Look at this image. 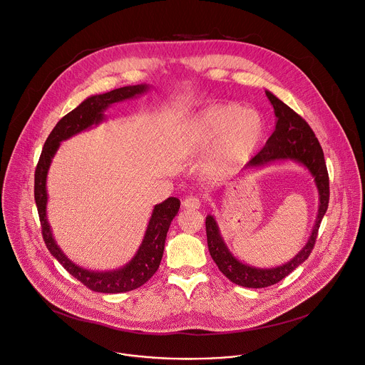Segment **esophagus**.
Listing matches in <instances>:
<instances>
[{
  "instance_id": "esophagus-1",
  "label": "esophagus",
  "mask_w": 365,
  "mask_h": 365,
  "mask_svg": "<svg viewBox=\"0 0 365 365\" xmlns=\"http://www.w3.org/2000/svg\"><path fill=\"white\" fill-rule=\"evenodd\" d=\"M183 207H186V209H199L200 207V199L197 196H187L183 200Z\"/></svg>"
}]
</instances>
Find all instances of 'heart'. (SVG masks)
<instances>
[{
    "mask_svg": "<svg viewBox=\"0 0 365 365\" xmlns=\"http://www.w3.org/2000/svg\"><path fill=\"white\" fill-rule=\"evenodd\" d=\"M264 136L259 110L236 103L210 106L186 128L182 146L187 153H210L207 169L213 176H227L242 168L257 150Z\"/></svg>",
    "mask_w": 365,
    "mask_h": 365,
    "instance_id": "b5f03b06",
    "label": "heart"
}]
</instances>
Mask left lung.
I'll use <instances>...</instances> for the list:
<instances>
[{
    "label": "left lung",
    "instance_id": "8db88e82",
    "mask_svg": "<svg viewBox=\"0 0 365 365\" xmlns=\"http://www.w3.org/2000/svg\"><path fill=\"white\" fill-rule=\"evenodd\" d=\"M266 95L274 108V115L277 118L276 129L267 139L264 148L245 166V169L262 168L269 163L283 160L299 162L312 172L319 189L320 203L312 236L303 250H300L299 255L286 264L272 269H259L239 262L229 252L226 243L223 242L215 217L210 215L206 217L207 247L212 259L217 264L219 270L230 282L249 289H263L273 286L287 277L294 269H297L309 259L312 250L314 249L319 229L330 200V180L324 153L313 129L299 113H296L272 92L266 91Z\"/></svg>",
    "mask_w": 365,
    "mask_h": 365
}]
</instances>
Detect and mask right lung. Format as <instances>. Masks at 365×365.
I'll return each instance as SVG.
<instances>
[{
  "label": "right lung",
  "mask_w": 365,
  "mask_h": 365,
  "mask_svg": "<svg viewBox=\"0 0 365 365\" xmlns=\"http://www.w3.org/2000/svg\"><path fill=\"white\" fill-rule=\"evenodd\" d=\"M149 89V85H132L113 89L102 95H93L86 98L81 105L73 110L66 113L52 129L46 138L36 169H35V183H34V196L39 215L42 237L49 253L62 264V267L79 280L85 287L98 292V293H125L135 290L145 284L159 269L165 240L169 230V226L173 217L178 215L180 207V200L178 197H168L165 202L155 206L145 237L139 246L133 259L123 267L112 272H91L82 269L72 263L63 252L59 249L53 240L51 226L46 219V175L53 155L56 153L59 143L69 139L71 136L98 125L103 120V110L115 102L130 99L136 95H140Z\"/></svg>",
  "instance_id": "right-lung-1"
}]
</instances>
